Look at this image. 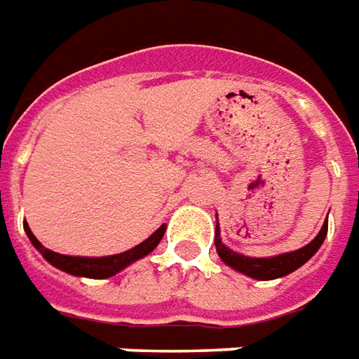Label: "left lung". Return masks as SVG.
Listing matches in <instances>:
<instances>
[{"instance_id": "8db88e82", "label": "left lung", "mask_w": 359, "mask_h": 359, "mask_svg": "<svg viewBox=\"0 0 359 359\" xmlns=\"http://www.w3.org/2000/svg\"><path fill=\"white\" fill-rule=\"evenodd\" d=\"M325 233H327V224L322 226L320 233L308 245L299 248L296 252H287V254L273 255V257H248V255H241L233 250H229L226 243H222L219 226H215L214 243L217 255L222 257L224 264H228L229 268L238 269L243 276H250L254 280H276V278L287 276V273L296 271L297 268H302L311 255L320 250V245L325 240Z\"/></svg>"}]
</instances>
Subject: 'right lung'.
I'll return each instance as SVG.
<instances>
[{
    "label": "right lung",
    "instance_id": "obj_1",
    "mask_svg": "<svg viewBox=\"0 0 359 359\" xmlns=\"http://www.w3.org/2000/svg\"><path fill=\"white\" fill-rule=\"evenodd\" d=\"M25 233L27 238L32 240L34 248L48 259L51 266H55L57 269H62L65 273H72V276H81V278H93V280H104V278H111L116 276L118 271L123 268H128L130 264L142 259L149 252H154L158 248V243L165 233V226H159L149 238L142 241L140 245L131 248L128 252L118 255H105V257H77V255H63L57 252H51L48 248H43L39 240L32 233L29 226L25 224Z\"/></svg>",
    "mask_w": 359,
    "mask_h": 359
}]
</instances>
